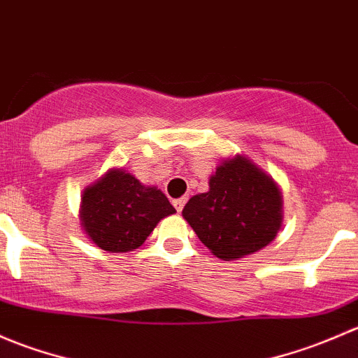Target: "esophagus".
<instances>
[{"mask_svg":"<svg viewBox=\"0 0 358 358\" xmlns=\"http://www.w3.org/2000/svg\"><path fill=\"white\" fill-rule=\"evenodd\" d=\"M172 205L176 206V210H178V212H182L184 205H186V198H178V200H172Z\"/></svg>","mask_w":358,"mask_h":358,"instance_id":"1","label":"esophagus"}]
</instances>
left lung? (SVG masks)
<instances>
[{"label":"left lung","instance_id":"8db88e82","mask_svg":"<svg viewBox=\"0 0 358 358\" xmlns=\"http://www.w3.org/2000/svg\"><path fill=\"white\" fill-rule=\"evenodd\" d=\"M208 186L189 198L182 217L213 255L243 259L274 241L282 222V194L267 172L236 155L215 169Z\"/></svg>","mask_w":358,"mask_h":358}]
</instances>
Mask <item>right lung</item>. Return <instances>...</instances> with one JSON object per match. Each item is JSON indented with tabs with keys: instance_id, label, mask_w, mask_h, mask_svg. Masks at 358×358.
I'll use <instances>...</instances> for the list:
<instances>
[{
	"instance_id": "1",
	"label": "right lung",
	"mask_w": 358,
	"mask_h": 358,
	"mask_svg": "<svg viewBox=\"0 0 358 358\" xmlns=\"http://www.w3.org/2000/svg\"><path fill=\"white\" fill-rule=\"evenodd\" d=\"M176 212L160 189L145 186L124 169H112L87 186L80 198V226L87 238L110 253L132 252L157 224Z\"/></svg>"
}]
</instances>
